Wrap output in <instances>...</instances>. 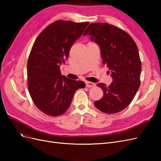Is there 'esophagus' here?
I'll use <instances>...</instances> for the list:
<instances>
[{"label":"esophagus","instance_id":"obj_1","mask_svg":"<svg viewBox=\"0 0 161 161\" xmlns=\"http://www.w3.org/2000/svg\"><path fill=\"white\" fill-rule=\"evenodd\" d=\"M85 84H86V87H94L95 86V83H93V82H89V81H86Z\"/></svg>","mask_w":161,"mask_h":161}]
</instances>
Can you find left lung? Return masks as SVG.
I'll return each mask as SVG.
<instances>
[{"instance_id": "8db88e82", "label": "left lung", "mask_w": 161, "mask_h": 161, "mask_svg": "<svg viewBox=\"0 0 161 161\" xmlns=\"http://www.w3.org/2000/svg\"><path fill=\"white\" fill-rule=\"evenodd\" d=\"M87 34L99 46L103 63L113 79L108 86L97 84L103 97L94 105L103 113H118L130 104L140 85L142 66L138 47L128 33L107 23H91L83 36Z\"/></svg>"}]
</instances>
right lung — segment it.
<instances>
[{"mask_svg":"<svg viewBox=\"0 0 161 161\" xmlns=\"http://www.w3.org/2000/svg\"><path fill=\"white\" fill-rule=\"evenodd\" d=\"M89 23L54 21L33 43L27 66L28 90L37 108L46 115L64 114L75 92L85 86L83 81L62 75L60 66L69 58L70 47Z\"/></svg>","mask_w":161,"mask_h":161,"instance_id":"right-lung-1","label":"right lung"}]
</instances>
